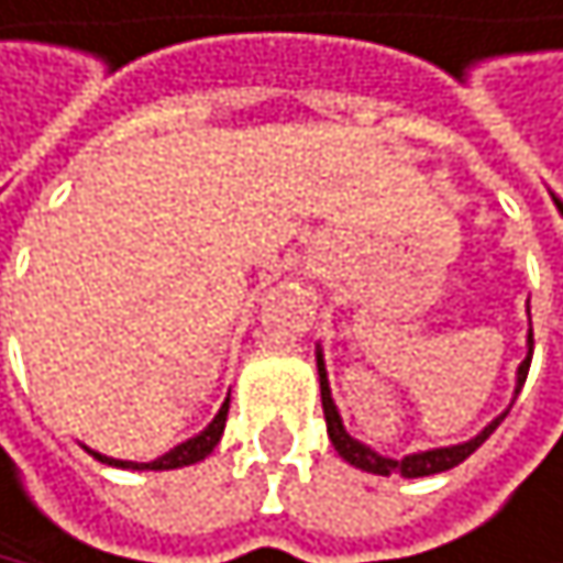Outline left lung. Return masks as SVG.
<instances>
[{
  "label": "left lung",
  "mask_w": 563,
  "mask_h": 563,
  "mask_svg": "<svg viewBox=\"0 0 563 563\" xmlns=\"http://www.w3.org/2000/svg\"><path fill=\"white\" fill-rule=\"evenodd\" d=\"M531 353H534V330L528 333V356H525V364L517 367V387H514V394H520V387H525V380H528ZM317 371H320V400H323V417H327V433H330V440H333V451H336L346 464H353V467H360V471H367V474H380V477H390V474H400V477H430V474H440V471H451V467H457L461 461H467V457L484 444V440L500 427V420L507 417V410H504V413L494 417L477 437L464 440V444H454V448H433V451H420V454H407L404 461H394V457H384V454L371 451L367 444H360L356 437L346 433V427H343V420H340V410H336V404H333V397H330V380H327V367H323V353H320V350H317Z\"/></svg>",
  "instance_id": "1"
}]
</instances>
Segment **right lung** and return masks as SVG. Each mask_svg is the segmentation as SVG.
Listing matches in <instances>:
<instances>
[{
  "label": "right lung",
  "mask_w": 563,
  "mask_h": 563,
  "mask_svg": "<svg viewBox=\"0 0 563 563\" xmlns=\"http://www.w3.org/2000/svg\"><path fill=\"white\" fill-rule=\"evenodd\" d=\"M227 410H230V397H227V404L220 407V413L210 420L207 430H199L196 437L183 440L179 448H173L169 454H163V457H156V461H150V464H140V461H115V457H106V454H96V451H89V454H92L96 461L109 464V467H123V471H176V467H189V464H196V461L210 457L213 448L220 444L223 427H227Z\"/></svg>",
  "instance_id": "add662e5"
}]
</instances>
